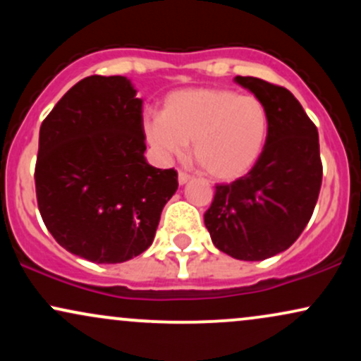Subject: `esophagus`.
Masks as SVG:
<instances>
[{
    "label": "esophagus",
    "instance_id": "34e87169",
    "mask_svg": "<svg viewBox=\"0 0 361 361\" xmlns=\"http://www.w3.org/2000/svg\"><path fill=\"white\" fill-rule=\"evenodd\" d=\"M190 178H192V176H190L188 173H185V171H180V173H178V181H180V185H185L186 181L190 180Z\"/></svg>",
    "mask_w": 361,
    "mask_h": 361
}]
</instances>
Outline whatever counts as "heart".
Segmentation results:
<instances>
[{
	"mask_svg": "<svg viewBox=\"0 0 361 361\" xmlns=\"http://www.w3.org/2000/svg\"><path fill=\"white\" fill-rule=\"evenodd\" d=\"M147 144L163 159L183 157L193 142L197 164L215 180H235L250 173L267 147L270 114L252 94L226 88L175 91L163 114L142 120Z\"/></svg>",
	"mask_w": 361,
	"mask_h": 361,
	"instance_id": "1",
	"label": "heart"
}]
</instances>
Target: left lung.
Wrapping results in <instances>:
<instances>
[{
  "label": "left lung",
  "instance_id": "8db88e82",
  "mask_svg": "<svg viewBox=\"0 0 361 361\" xmlns=\"http://www.w3.org/2000/svg\"><path fill=\"white\" fill-rule=\"evenodd\" d=\"M234 81L267 105L270 135L247 175L215 186L204 219L217 250L261 261L288 250L312 217L322 183L319 135L287 88L252 76Z\"/></svg>",
  "mask_w": 361,
  "mask_h": 361
}]
</instances>
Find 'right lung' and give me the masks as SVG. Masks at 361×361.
Instances as JSON below:
<instances>
[{
    "instance_id": "add662e5",
    "label": "right lung",
    "mask_w": 361,
    "mask_h": 361,
    "mask_svg": "<svg viewBox=\"0 0 361 361\" xmlns=\"http://www.w3.org/2000/svg\"><path fill=\"white\" fill-rule=\"evenodd\" d=\"M142 100L123 76H88L40 126L35 192L49 233L93 263H123L152 244L175 169L144 157Z\"/></svg>"
}]
</instances>
